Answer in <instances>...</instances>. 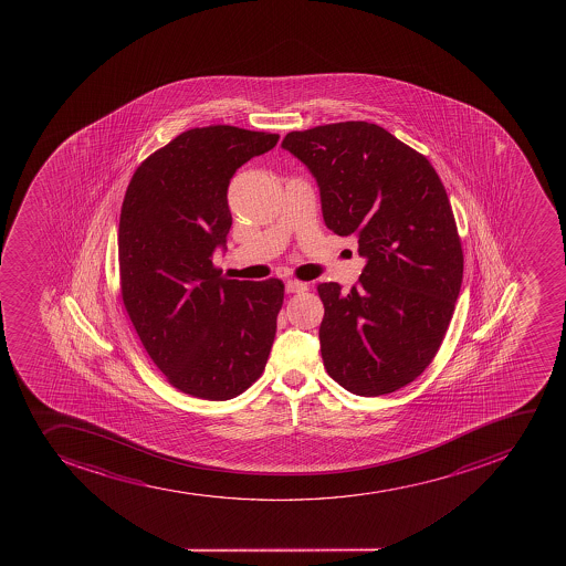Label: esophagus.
Listing matches in <instances>:
<instances>
[{"instance_id":"1","label":"esophagus","mask_w":566,"mask_h":566,"mask_svg":"<svg viewBox=\"0 0 566 566\" xmlns=\"http://www.w3.org/2000/svg\"><path fill=\"white\" fill-rule=\"evenodd\" d=\"M308 290V284L306 282H301V280H287L286 282V292L287 293H303Z\"/></svg>"}]
</instances>
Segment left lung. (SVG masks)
<instances>
[{
    "label": "left lung",
    "mask_w": 566,
    "mask_h": 566,
    "mask_svg": "<svg viewBox=\"0 0 566 566\" xmlns=\"http://www.w3.org/2000/svg\"><path fill=\"white\" fill-rule=\"evenodd\" d=\"M282 147L319 185L323 218L356 235L367 265L350 292L317 284L326 373L359 397L408 386L436 358L463 280V249L430 160L384 127L342 122L293 130Z\"/></svg>",
    "instance_id": "8db88e82"
}]
</instances>
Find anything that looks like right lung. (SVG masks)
Wrapping results in <instances>:
<instances>
[{
	"instance_id": "add662e5",
	"label": "right lung",
	"mask_w": 566,
	"mask_h": 566,
	"mask_svg": "<svg viewBox=\"0 0 566 566\" xmlns=\"http://www.w3.org/2000/svg\"><path fill=\"white\" fill-rule=\"evenodd\" d=\"M279 138L232 125L185 130L136 168L125 191L122 301L153 364L190 397H238L268 364L284 282L224 279L212 252L232 224V175Z\"/></svg>"
}]
</instances>
